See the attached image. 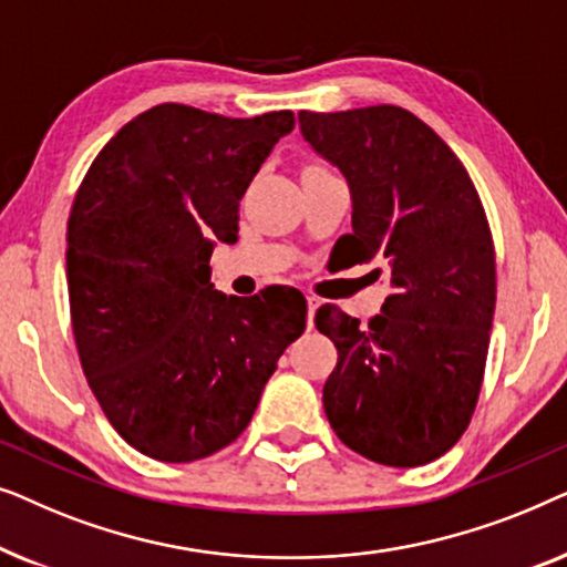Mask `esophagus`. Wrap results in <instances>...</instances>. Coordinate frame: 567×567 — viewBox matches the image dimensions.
Returning a JSON list of instances; mask_svg holds the SVG:
<instances>
[{
	"mask_svg": "<svg viewBox=\"0 0 567 567\" xmlns=\"http://www.w3.org/2000/svg\"><path fill=\"white\" fill-rule=\"evenodd\" d=\"M317 307H320V299L317 297H307V328L312 330L315 328V312Z\"/></svg>",
	"mask_w": 567,
	"mask_h": 567,
	"instance_id": "obj_1",
	"label": "esophagus"
}]
</instances>
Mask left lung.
Returning <instances> with one entry per match:
<instances>
[{
    "instance_id": "8db88e82",
    "label": "left lung",
    "mask_w": 567,
    "mask_h": 567,
    "mask_svg": "<svg viewBox=\"0 0 567 567\" xmlns=\"http://www.w3.org/2000/svg\"><path fill=\"white\" fill-rule=\"evenodd\" d=\"M299 128L351 188V262L390 270V297L367 328L317 309V330L338 348L324 415L367 460L421 467L467 431L483 384L495 312L485 208L456 154L405 107L301 111Z\"/></svg>"
}]
</instances>
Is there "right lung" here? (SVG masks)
Masks as SVG:
<instances>
[{"instance_id": "1", "label": "right lung", "mask_w": 567, "mask_h": 567, "mask_svg": "<svg viewBox=\"0 0 567 567\" xmlns=\"http://www.w3.org/2000/svg\"><path fill=\"white\" fill-rule=\"evenodd\" d=\"M291 111L227 118L165 103L92 162L66 227V286L90 390L152 460L196 462L247 429L276 363L307 324L297 289L216 291V239L237 243L239 200Z\"/></svg>"}]
</instances>
